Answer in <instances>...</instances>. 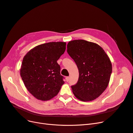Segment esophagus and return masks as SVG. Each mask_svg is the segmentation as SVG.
Masks as SVG:
<instances>
[{
	"label": "esophagus",
	"mask_w": 133,
	"mask_h": 133,
	"mask_svg": "<svg viewBox=\"0 0 133 133\" xmlns=\"http://www.w3.org/2000/svg\"><path fill=\"white\" fill-rule=\"evenodd\" d=\"M65 79H66V81L68 82L69 81V79H70V77H66Z\"/></svg>",
	"instance_id": "1"
}]
</instances>
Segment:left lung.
<instances>
[{
    "label": "left lung",
    "mask_w": 133,
    "mask_h": 133,
    "mask_svg": "<svg viewBox=\"0 0 133 133\" xmlns=\"http://www.w3.org/2000/svg\"><path fill=\"white\" fill-rule=\"evenodd\" d=\"M67 51L79 71L77 84L71 87L75 96L82 101L98 98L108 87L112 72L110 59L97 44L85 40H73Z\"/></svg>",
    "instance_id": "8db88e82"
}]
</instances>
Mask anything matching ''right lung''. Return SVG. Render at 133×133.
Returning a JSON list of instances; mask_svg holds the SVG:
<instances>
[{
    "mask_svg": "<svg viewBox=\"0 0 133 133\" xmlns=\"http://www.w3.org/2000/svg\"><path fill=\"white\" fill-rule=\"evenodd\" d=\"M65 49V42H49L34 47L24 57L20 74L25 86L36 98L52 99L64 83L57 61Z\"/></svg>",
    "mask_w": 133,
    "mask_h": 133,
    "instance_id": "1",
    "label": "right lung"
}]
</instances>
